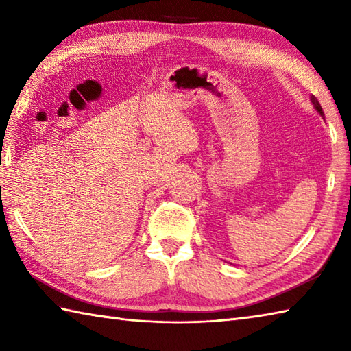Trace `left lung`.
<instances>
[{"label":"left lung","instance_id":"left-lung-1","mask_svg":"<svg viewBox=\"0 0 351 351\" xmlns=\"http://www.w3.org/2000/svg\"><path fill=\"white\" fill-rule=\"evenodd\" d=\"M311 101H312V104H314V107H315V110L318 111V113L322 114V116H324V113H323V108H322V106H319V102H318V99L315 98V96H312Z\"/></svg>","mask_w":351,"mask_h":351}]
</instances>
